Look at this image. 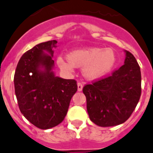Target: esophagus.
<instances>
[{
  "mask_svg": "<svg viewBox=\"0 0 153 153\" xmlns=\"http://www.w3.org/2000/svg\"><path fill=\"white\" fill-rule=\"evenodd\" d=\"M82 88H83V84H82V82H78V91H82Z\"/></svg>",
  "mask_w": 153,
  "mask_h": 153,
  "instance_id": "1",
  "label": "esophagus"
}]
</instances>
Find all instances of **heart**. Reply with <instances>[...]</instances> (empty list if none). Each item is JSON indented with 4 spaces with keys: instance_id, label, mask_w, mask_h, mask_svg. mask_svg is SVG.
<instances>
[{
    "instance_id": "1",
    "label": "heart",
    "mask_w": 153,
    "mask_h": 153,
    "mask_svg": "<svg viewBox=\"0 0 153 153\" xmlns=\"http://www.w3.org/2000/svg\"><path fill=\"white\" fill-rule=\"evenodd\" d=\"M58 66L66 71H72L74 68H83L85 75L95 79L104 76L113 68L116 63V54L112 48H89L76 50L68 54V59L59 57Z\"/></svg>"
}]
</instances>
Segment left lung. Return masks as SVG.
Instances as JSON below:
<instances>
[{
    "label": "left lung",
    "instance_id": "left-lung-1",
    "mask_svg": "<svg viewBox=\"0 0 153 153\" xmlns=\"http://www.w3.org/2000/svg\"><path fill=\"white\" fill-rule=\"evenodd\" d=\"M125 65L111 75L83 87L87 111L91 122L102 127L125 123L141 96L140 67L133 54L126 51Z\"/></svg>",
    "mask_w": 153,
    "mask_h": 153
}]
</instances>
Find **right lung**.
<instances>
[{"instance_id":"obj_1","label":"right lung","mask_w":153,"mask_h":153,"mask_svg":"<svg viewBox=\"0 0 153 153\" xmlns=\"http://www.w3.org/2000/svg\"><path fill=\"white\" fill-rule=\"evenodd\" d=\"M57 41L35 45L20 58L14 73V91L20 111L31 124L48 129L60 124L67 115L71 98L78 89L75 79H64L51 71L52 48ZM48 51L51 55L43 53ZM40 66L45 68L42 71Z\"/></svg>"}]
</instances>
